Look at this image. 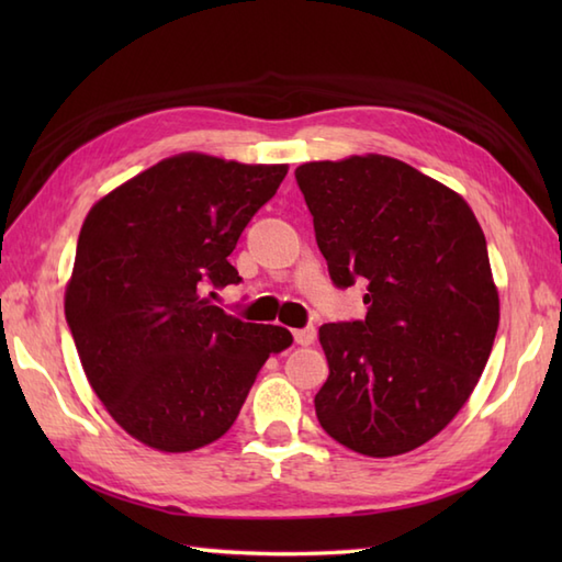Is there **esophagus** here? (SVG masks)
Returning a JSON list of instances; mask_svg holds the SVG:
<instances>
[{
    "label": "esophagus",
    "mask_w": 562,
    "mask_h": 562,
    "mask_svg": "<svg viewBox=\"0 0 562 562\" xmlns=\"http://www.w3.org/2000/svg\"><path fill=\"white\" fill-rule=\"evenodd\" d=\"M314 340H316V328L314 326H306V328L294 330V342L296 345H312Z\"/></svg>",
    "instance_id": "1"
}]
</instances>
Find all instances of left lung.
Segmentation results:
<instances>
[{"label": "left lung", "mask_w": 562, "mask_h": 562, "mask_svg": "<svg viewBox=\"0 0 562 562\" xmlns=\"http://www.w3.org/2000/svg\"><path fill=\"white\" fill-rule=\"evenodd\" d=\"M330 280L367 282V316L318 328L326 432L374 459L423 447L469 401L491 357L499 296L473 210L405 161L364 154L294 171Z\"/></svg>", "instance_id": "obj_1"}]
</instances>
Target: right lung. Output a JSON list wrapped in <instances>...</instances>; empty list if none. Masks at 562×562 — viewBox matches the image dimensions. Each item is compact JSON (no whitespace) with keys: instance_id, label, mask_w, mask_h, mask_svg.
Instances as JSON below:
<instances>
[{"instance_id":"add662e5","label":"right lung","mask_w":562,"mask_h":562,"mask_svg":"<svg viewBox=\"0 0 562 562\" xmlns=\"http://www.w3.org/2000/svg\"><path fill=\"white\" fill-rule=\"evenodd\" d=\"M288 164L200 151L161 159L103 195L81 224L65 316L103 408L166 453L212 445L236 420L260 367L292 345L212 304L241 282L229 262Z\"/></svg>"}]
</instances>
